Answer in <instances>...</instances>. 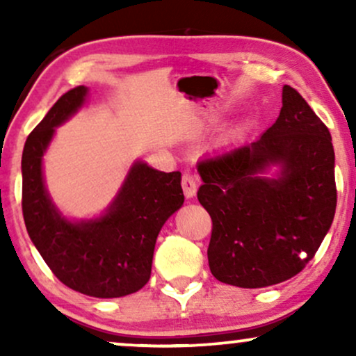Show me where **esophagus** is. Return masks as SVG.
I'll return each mask as SVG.
<instances>
[{
  "instance_id": "obj_1",
  "label": "esophagus",
  "mask_w": 356,
  "mask_h": 356,
  "mask_svg": "<svg viewBox=\"0 0 356 356\" xmlns=\"http://www.w3.org/2000/svg\"><path fill=\"white\" fill-rule=\"evenodd\" d=\"M181 184L184 195H186V197H194L195 191H197V179H195V175L192 174L191 170H184Z\"/></svg>"
}]
</instances>
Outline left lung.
<instances>
[{
    "instance_id": "1",
    "label": "left lung",
    "mask_w": 356,
    "mask_h": 356,
    "mask_svg": "<svg viewBox=\"0 0 356 356\" xmlns=\"http://www.w3.org/2000/svg\"><path fill=\"white\" fill-rule=\"evenodd\" d=\"M271 163L282 177L264 178ZM197 199L212 219V276L239 288L283 283L303 271L337 209L330 130L295 88L283 87L280 117L251 144L204 159Z\"/></svg>"
}]
</instances>
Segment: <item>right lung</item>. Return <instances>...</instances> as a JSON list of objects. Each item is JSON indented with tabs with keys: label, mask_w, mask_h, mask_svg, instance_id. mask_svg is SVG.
Segmentation results:
<instances>
[{
	"label": "right lung",
	"mask_w": 356,
	"mask_h": 356,
	"mask_svg": "<svg viewBox=\"0 0 356 356\" xmlns=\"http://www.w3.org/2000/svg\"><path fill=\"white\" fill-rule=\"evenodd\" d=\"M87 87L68 90L26 138L22 159V207L26 231L51 273L68 288L118 298L144 288L161 227L184 202L181 172L137 162L107 214L73 224L55 209L43 186L42 157L55 127L83 104Z\"/></svg>",
	"instance_id": "1"
}]
</instances>
